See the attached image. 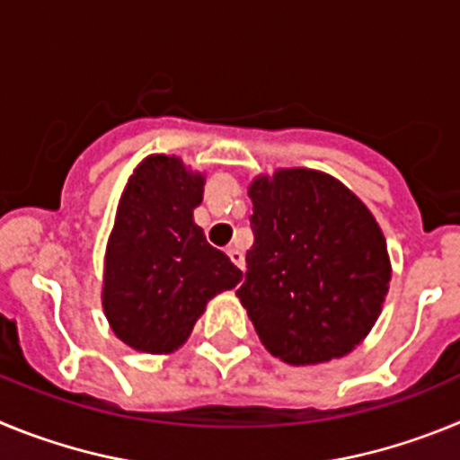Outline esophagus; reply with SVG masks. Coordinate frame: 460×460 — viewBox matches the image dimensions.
Here are the masks:
<instances>
[{
	"label": "esophagus",
	"instance_id": "esophagus-1",
	"mask_svg": "<svg viewBox=\"0 0 460 460\" xmlns=\"http://www.w3.org/2000/svg\"><path fill=\"white\" fill-rule=\"evenodd\" d=\"M227 258L233 260L234 267H239V270L243 271V265H246V262H243V253H242V251L233 249V246H230V249H227Z\"/></svg>",
	"mask_w": 460,
	"mask_h": 460
}]
</instances>
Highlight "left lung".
<instances>
[{"label":"left lung","mask_w":460,"mask_h":460,"mask_svg":"<svg viewBox=\"0 0 460 460\" xmlns=\"http://www.w3.org/2000/svg\"><path fill=\"white\" fill-rule=\"evenodd\" d=\"M249 195L255 242L237 296L262 345L292 367L348 355L376 324L392 279L373 214L306 168L258 177Z\"/></svg>","instance_id":"left-lung-1"}]
</instances>
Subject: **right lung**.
Listing matches in <instances>:
<instances>
[{
	"label": "right lung",
	"instance_id": "1",
	"mask_svg": "<svg viewBox=\"0 0 460 460\" xmlns=\"http://www.w3.org/2000/svg\"><path fill=\"white\" fill-rule=\"evenodd\" d=\"M205 180L174 156H149L121 193L105 251L103 308L117 339L140 352H172L207 302L242 271L195 226Z\"/></svg>",
	"mask_w": 460,
	"mask_h": 460
}]
</instances>
